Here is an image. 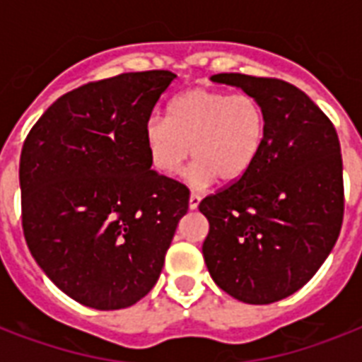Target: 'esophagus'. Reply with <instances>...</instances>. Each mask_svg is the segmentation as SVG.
<instances>
[{"instance_id": "esophagus-1", "label": "esophagus", "mask_w": 362, "mask_h": 362, "mask_svg": "<svg viewBox=\"0 0 362 362\" xmlns=\"http://www.w3.org/2000/svg\"><path fill=\"white\" fill-rule=\"evenodd\" d=\"M201 195H199V193H195V192H192V195H189V209L192 210H195L199 206V203H201Z\"/></svg>"}]
</instances>
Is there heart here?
<instances>
[{
	"label": "heart",
	"instance_id": "obj_1",
	"mask_svg": "<svg viewBox=\"0 0 362 362\" xmlns=\"http://www.w3.org/2000/svg\"><path fill=\"white\" fill-rule=\"evenodd\" d=\"M267 139V112L247 93L193 88L170 103L167 120L152 116L144 142L153 169L176 176L187 159H197L192 178L209 184L242 180L257 163Z\"/></svg>",
	"mask_w": 362,
	"mask_h": 362
}]
</instances>
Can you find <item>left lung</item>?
Segmentation results:
<instances>
[{
	"label": "left lung",
	"instance_id": "1",
	"mask_svg": "<svg viewBox=\"0 0 362 362\" xmlns=\"http://www.w3.org/2000/svg\"><path fill=\"white\" fill-rule=\"evenodd\" d=\"M263 105L267 139L242 180L199 203L209 220L203 255L216 286L247 304L298 291L331 253L344 220L337 129L312 99L280 78L220 73Z\"/></svg>",
	"mask_w": 362,
	"mask_h": 362
}]
</instances>
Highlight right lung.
Instances as JSON below:
<instances>
[{
  "label": "right lung",
  "instance_id": "add662e5",
  "mask_svg": "<svg viewBox=\"0 0 362 362\" xmlns=\"http://www.w3.org/2000/svg\"><path fill=\"white\" fill-rule=\"evenodd\" d=\"M170 71L122 73L56 99L20 156L22 229L42 272L76 303L127 308L150 293L189 206L144 142Z\"/></svg>",
  "mask_w": 362,
  "mask_h": 362
}]
</instances>
